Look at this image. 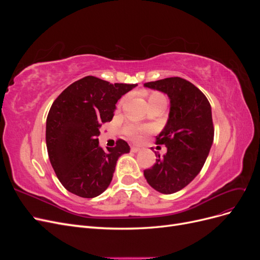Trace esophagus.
<instances>
[{"instance_id": "34e87169", "label": "esophagus", "mask_w": 260, "mask_h": 260, "mask_svg": "<svg viewBox=\"0 0 260 260\" xmlns=\"http://www.w3.org/2000/svg\"><path fill=\"white\" fill-rule=\"evenodd\" d=\"M140 151V147L138 146H131V152L132 153H138Z\"/></svg>"}]
</instances>
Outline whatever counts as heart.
<instances>
[{
    "label": "heart",
    "instance_id": "obj_1",
    "mask_svg": "<svg viewBox=\"0 0 260 260\" xmlns=\"http://www.w3.org/2000/svg\"><path fill=\"white\" fill-rule=\"evenodd\" d=\"M124 102V98L120 100L119 102V106L123 103ZM147 102H148V105L151 104H157V103H161V104H165L166 105L167 101H166V98H165L161 93L159 92H151L148 94L147 96ZM146 129L145 128H142V127H139V125H136V124H129L127 128H125V135H127L131 140L133 141H138L140 139V136L141 133H142L143 131H145Z\"/></svg>",
    "mask_w": 260,
    "mask_h": 260
}]
</instances>
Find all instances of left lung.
Wrapping results in <instances>:
<instances>
[{"mask_svg": "<svg viewBox=\"0 0 260 260\" xmlns=\"http://www.w3.org/2000/svg\"><path fill=\"white\" fill-rule=\"evenodd\" d=\"M145 88L167 94L168 120L156 137L167 153L151 169L144 170L147 183L162 194L182 190L200 174L214 142L211 107L196 86L180 77L144 83Z\"/></svg>", "mask_w": 260, "mask_h": 260, "instance_id": "left-lung-1", "label": "left lung"}]
</instances>
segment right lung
<instances>
[{
	"label": "right lung",
	"instance_id": "add662e5",
	"mask_svg": "<svg viewBox=\"0 0 260 260\" xmlns=\"http://www.w3.org/2000/svg\"><path fill=\"white\" fill-rule=\"evenodd\" d=\"M137 85L88 76L54 101L46 118V147L55 174L70 193L93 199L111 184L118 158L130 146L118 140L104 151L99 144L100 128L113 119L118 100Z\"/></svg>",
	"mask_w": 260,
	"mask_h": 260
}]
</instances>
